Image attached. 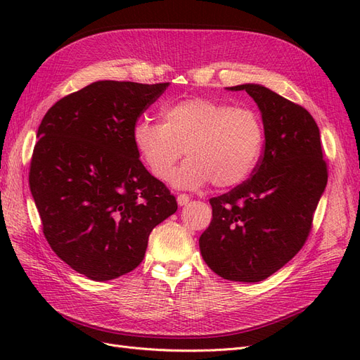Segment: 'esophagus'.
Segmentation results:
<instances>
[{
  "instance_id": "34e87169",
  "label": "esophagus",
  "mask_w": 360,
  "mask_h": 360,
  "mask_svg": "<svg viewBox=\"0 0 360 360\" xmlns=\"http://www.w3.org/2000/svg\"><path fill=\"white\" fill-rule=\"evenodd\" d=\"M191 201V197L188 193H179L177 195V202L179 205H186Z\"/></svg>"
}]
</instances>
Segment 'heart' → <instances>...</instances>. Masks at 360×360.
Here are the masks:
<instances>
[{"label":"heart","mask_w":360,"mask_h":360,"mask_svg":"<svg viewBox=\"0 0 360 360\" xmlns=\"http://www.w3.org/2000/svg\"><path fill=\"white\" fill-rule=\"evenodd\" d=\"M160 122L147 117L134 126V144L148 171L168 181L184 150L189 158L174 176L180 188L209 183L233 188L258 165L264 148V123L250 108L189 97L162 106Z\"/></svg>","instance_id":"heart-1"}]
</instances>
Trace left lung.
<instances>
[{
    "instance_id": "8db88e82",
    "label": "left lung",
    "mask_w": 360,
    "mask_h": 360,
    "mask_svg": "<svg viewBox=\"0 0 360 360\" xmlns=\"http://www.w3.org/2000/svg\"><path fill=\"white\" fill-rule=\"evenodd\" d=\"M257 102L264 150L254 174L210 198L213 217L200 237L204 261L228 281L259 282L296 255L328 184L320 129L303 106L263 85L231 86Z\"/></svg>"
}]
</instances>
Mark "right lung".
<instances>
[{"instance_id": "right-lung-1", "label": "right lung", "mask_w": 360, "mask_h": 360, "mask_svg": "<svg viewBox=\"0 0 360 360\" xmlns=\"http://www.w3.org/2000/svg\"><path fill=\"white\" fill-rule=\"evenodd\" d=\"M168 85L97 81L52 105L39 126L30 189L41 230L53 252L89 279L136 269L150 233L177 210L132 136Z\"/></svg>"}]
</instances>
